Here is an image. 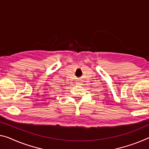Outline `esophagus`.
I'll return each mask as SVG.
<instances>
[{"label": "esophagus", "mask_w": 149, "mask_h": 149, "mask_svg": "<svg viewBox=\"0 0 149 149\" xmlns=\"http://www.w3.org/2000/svg\"><path fill=\"white\" fill-rule=\"evenodd\" d=\"M77 82H78V83H77V84H81V83H80V82H81V81H79V80H78V81H77Z\"/></svg>", "instance_id": "1"}]
</instances>
